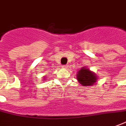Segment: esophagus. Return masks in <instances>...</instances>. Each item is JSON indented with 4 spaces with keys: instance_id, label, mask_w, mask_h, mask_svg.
<instances>
[{
    "instance_id": "esophagus-1",
    "label": "esophagus",
    "mask_w": 126,
    "mask_h": 126,
    "mask_svg": "<svg viewBox=\"0 0 126 126\" xmlns=\"http://www.w3.org/2000/svg\"><path fill=\"white\" fill-rule=\"evenodd\" d=\"M67 66H68L67 65H63V66H62V67H63V68H67Z\"/></svg>"
}]
</instances>
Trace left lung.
Here are the masks:
<instances>
[{"instance_id":"8db88e82","label":"left lung","mask_w":126,"mask_h":126,"mask_svg":"<svg viewBox=\"0 0 126 126\" xmlns=\"http://www.w3.org/2000/svg\"><path fill=\"white\" fill-rule=\"evenodd\" d=\"M77 78L79 82L82 86H91V85L94 84L97 80L96 75L89 71V69L86 68H81L80 71H79L77 74Z\"/></svg>"}]
</instances>
